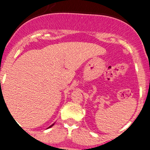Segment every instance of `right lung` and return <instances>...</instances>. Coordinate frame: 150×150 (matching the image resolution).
I'll return each mask as SVG.
<instances>
[{"label": "right lung", "instance_id": "obj_1", "mask_svg": "<svg viewBox=\"0 0 150 150\" xmlns=\"http://www.w3.org/2000/svg\"><path fill=\"white\" fill-rule=\"evenodd\" d=\"M52 125H54V124H52V125H50V127H49V128H51V127H52Z\"/></svg>", "mask_w": 150, "mask_h": 150}]
</instances>
